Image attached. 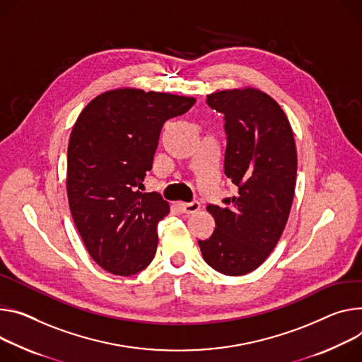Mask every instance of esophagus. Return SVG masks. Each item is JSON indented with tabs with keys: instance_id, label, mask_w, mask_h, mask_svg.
I'll list each match as a JSON object with an SVG mask.
<instances>
[{
	"instance_id": "1",
	"label": "esophagus",
	"mask_w": 362,
	"mask_h": 362,
	"mask_svg": "<svg viewBox=\"0 0 362 362\" xmlns=\"http://www.w3.org/2000/svg\"><path fill=\"white\" fill-rule=\"evenodd\" d=\"M177 208L180 209L182 214H186V215H192L194 212H198L201 209V204L198 201H193L190 204H185V202H177L176 204Z\"/></svg>"
}]
</instances>
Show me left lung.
I'll return each instance as SVG.
<instances>
[{
    "label": "left lung",
    "instance_id": "8db88e82",
    "mask_svg": "<svg viewBox=\"0 0 362 362\" xmlns=\"http://www.w3.org/2000/svg\"><path fill=\"white\" fill-rule=\"evenodd\" d=\"M206 104L225 117L223 172L237 193L222 206H206L215 229L198 243L214 270L244 276L266 261L284 231L298 151L284 111L266 92L250 86L215 90Z\"/></svg>",
    "mask_w": 362,
    "mask_h": 362
}]
</instances>
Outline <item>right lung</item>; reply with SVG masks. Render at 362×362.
Returning a JSON list of instances; mask_svg holds the SVG:
<instances>
[{"mask_svg":"<svg viewBox=\"0 0 362 362\" xmlns=\"http://www.w3.org/2000/svg\"><path fill=\"white\" fill-rule=\"evenodd\" d=\"M192 96L107 90L79 114L68 146L66 190L78 233L98 266L133 276L154 257L157 223L170 211L157 192L141 193L163 124L185 114Z\"/></svg>","mask_w":362,"mask_h":362,"instance_id":"right-lung-1","label":"right lung"}]
</instances>
